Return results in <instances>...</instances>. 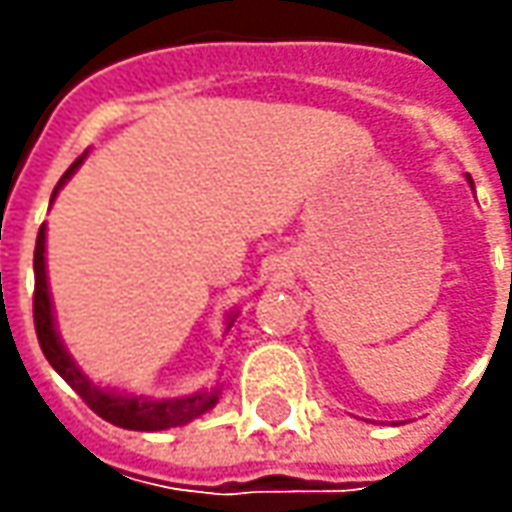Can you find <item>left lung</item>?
I'll use <instances>...</instances> for the list:
<instances>
[{
  "label": "left lung",
  "instance_id": "obj_1",
  "mask_svg": "<svg viewBox=\"0 0 512 512\" xmlns=\"http://www.w3.org/2000/svg\"><path fill=\"white\" fill-rule=\"evenodd\" d=\"M470 185H473V182H470Z\"/></svg>",
  "mask_w": 512,
  "mask_h": 512
}]
</instances>
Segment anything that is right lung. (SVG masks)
<instances>
[{
  "label": "right lung",
  "mask_w": 512,
  "mask_h": 512,
  "mask_svg": "<svg viewBox=\"0 0 512 512\" xmlns=\"http://www.w3.org/2000/svg\"><path fill=\"white\" fill-rule=\"evenodd\" d=\"M85 156H79L65 176L59 179V185L68 179L70 173L76 170V165L82 162ZM33 273H36V285H33V325H36V339L39 347L45 353V359L50 367L65 379V382L82 396V402L88 404L96 416H102L105 422L116 424V427H125V430H168V427H179L187 424L190 419L202 416L205 410H210L216 404V393L202 390L196 396H187V399H176V402H145V399H133V396H113L105 393L76 370V364L70 362V356L65 353V347L56 336V327H53V313H50V296H48V276H45V225L39 227V236H36V250H33Z\"/></svg>",
  "instance_id": "1"
}]
</instances>
